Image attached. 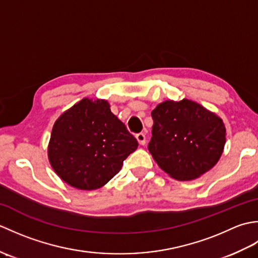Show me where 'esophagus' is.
<instances>
[{
  "label": "esophagus",
  "instance_id": "34e87169",
  "mask_svg": "<svg viewBox=\"0 0 258 258\" xmlns=\"http://www.w3.org/2000/svg\"><path fill=\"white\" fill-rule=\"evenodd\" d=\"M136 140H138V142H139V144L140 145H144L145 143H146V138H145V135L143 134V133H139V134H136Z\"/></svg>",
  "mask_w": 258,
  "mask_h": 258
}]
</instances>
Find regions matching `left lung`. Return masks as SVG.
Masks as SVG:
<instances>
[{
    "label": "left lung",
    "instance_id": "left-lung-1",
    "mask_svg": "<svg viewBox=\"0 0 258 258\" xmlns=\"http://www.w3.org/2000/svg\"><path fill=\"white\" fill-rule=\"evenodd\" d=\"M149 151L157 165L177 180H190L220 160L226 128L222 118L190 100L165 101L153 109Z\"/></svg>",
    "mask_w": 258,
    "mask_h": 258
}]
</instances>
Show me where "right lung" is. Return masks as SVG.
I'll use <instances>...</instances> for the list:
<instances>
[{
  "label": "right lung",
  "instance_id": "1",
  "mask_svg": "<svg viewBox=\"0 0 258 258\" xmlns=\"http://www.w3.org/2000/svg\"><path fill=\"white\" fill-rule=\"evenodd\" d=\"M139 143L105 100L83 98L53 126L48 160L65 183L92 190L112 179Z\"/></svg>",
  "mask_w": 258,
  "mask_h": 258
}]
</instances>
